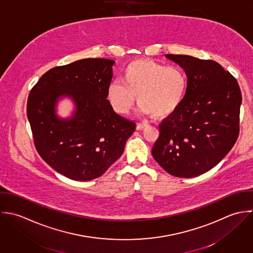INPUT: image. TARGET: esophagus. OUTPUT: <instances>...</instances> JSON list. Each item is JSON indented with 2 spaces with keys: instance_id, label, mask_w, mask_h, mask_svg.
Masks as SVG:
<instances>
[{
  "instance_id": "34e87169",
  "label": "esophagus",
  "mask_w": 253,
  "mask_h": 253,
  "mask_svg": "<svg viewBox=\"0 0 253 253\" xmlns=\"http://www.w3.org/2000/svg\"><path fill=\"white\" fill-rule=\"evenodd\" d=\"M146 126H147V124H141V123H139V124H137V126H136V129H137V130H142V129H144Z\"/></svg>"
}]
</instances>
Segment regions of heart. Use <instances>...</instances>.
I'll list each match as a JSON object with an SVG mask.
<instances>
[{
	"instance_id": "heart-1",
	"label": "heart",
	"mask_w": 253,
	"mask_h": 253,
	"mask_svg": "<svg viewBox=\"0 0 253 253\" xmlns=\"http://www.w3.org/2000/svg\"><path fill=\"white\" fill-rule=\"evenodd\" d=\"M187 88L188 78L181 68L136 60L125 68L122 82L110 84L107 97L119 114H127L137 96L140 113L166 118L180 107Z\"/></svg>"
}]
</instances>
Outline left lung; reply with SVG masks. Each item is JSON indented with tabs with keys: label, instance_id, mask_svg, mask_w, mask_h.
Wrapping results in <instances>:
<instances>
[{
	"label": "left lung",
	"instance_id": "left-lung-1",
	"mask_svg": "<svg viewBox=\"0 0 253 253\" xmlns=\"http://www.w3.org/2000/svg\"><path fill=\"white\" fill-rule=\"evenodd\" d=\"M183 69L188 88L180 107L159 125L152 156L167 172L194 177L215 167L235 145L242 93L221 65L186 55H166Z\"/></svg>",
	"mask_w": 253,
	"mask_h": 253
}]
</instances>
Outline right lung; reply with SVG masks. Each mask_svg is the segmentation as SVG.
<instances>
[{"instance_id": "add662e5", "label": "right lung", "mask_w": 253, "mask_h": 253, "mask_svg": "<svg viewBox=\"0 0 253 253\" xmlns=\"http://www.w3.org/2000/svg\"><path fill=\"white\" fill-rule=\"evenodd\" d=\"M115 61L84 59L56 67L31 89L27 118L42 159L61 174L86 181L102 175L123 154L135 124L120 115L107 99ZM75 104L72 117L56 115L63 97Z\"/></svg>"}]
</instances>
